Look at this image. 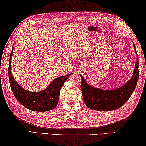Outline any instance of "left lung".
Returning a JSON list of instances; mask_svg holds the SVG:
<instances>
[{"label":"left lung","instance_id":"8db88e82","mask_svg":"<svg viewBox=\"0 0 146 146\" xmlns=\"http://www.w3.org/2000/svg\"><path fill=\"white\" fill-rule=\"evenodd\" d=\"M137 60L131 79L123 86L115 90H103L95 88L86 83L82 75L81 90L83 100L86 106L90 109L99 111H109L118 109L122 106L130 98L137 86L139 79V60L136 47L133 43Z\"/></svg>","mask_w":146,"mask_h":146}]
</instances>
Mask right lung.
Segmentation results:
<instances>
[{"label": "right lung", "instance_id": "obj_1", "mask_svg": "<svg viewBox=\"0 0 146 146\" xmlns=\"http://www.w3.org/2000/svg\"><path fill=\"white\" fill-rule=\"evenodd\" d=\"M13 51L14 50L12 48L10 54L8 75L11 89L15 98L23 106L33 111L46 112L54 109L58 104L60 89L72 73L56 78L47 88L40 92L27 90L22 88L13 78L11 70V60Z\"/></svg>", "mask_w": 146, "mask_h": 146}]
</instances>
